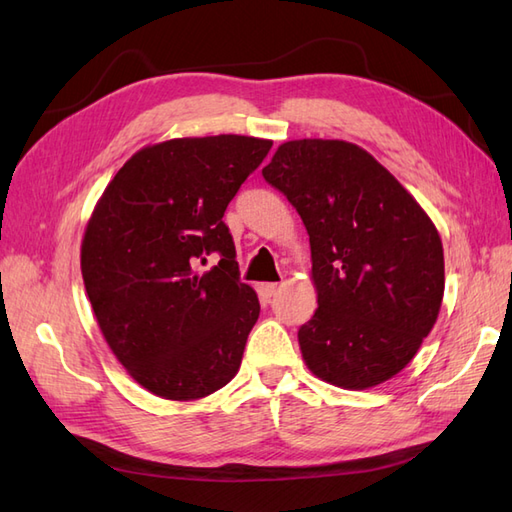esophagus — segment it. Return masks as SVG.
I'll list each match as a JSON object with an SVG mask.
<instances>
[{
  "label": "esophagus",
  "instance_id": "obj_1",
  "mask_svg": "<svg viewBox=\"0 0 512 512\" xmlns=\"http://www.w3.org/2000/svg\"><path fill=\"white\" fill-rule=\"evenodd\" d=\"M275 290H277V284H260L258 286V294L262 299H271L273 294H275Z\"/></svg>",
  "mask_w": 512,
  "mask_h": 512
}]
</instances>
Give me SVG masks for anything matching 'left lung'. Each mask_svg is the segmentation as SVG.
<instances>
[{"label": "left lung", "mask_w": 512, "mask_h": 512, "mask_svg": "<svg viewBox=\"0 0 512 512\" xmlns=\"http://www.w3.org/2000/svg\"><path fill=\"white\" fill-rule=\"evenodd\" d=\"M262 177L299 211L312 245L318 309L299 329L307 367L356 391L399 374L444 294L442 241L427 213L346 141H288Z\"/></svg>", "instance_id": "8db88e82"}]
</instances>
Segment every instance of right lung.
Listing matches in <instances>:
<instances>
[{
	"label": "right lung",
	"mask_w": 512,
	"mask_h": 512,
	"mask_svg": "<svg viewBox=\"0 0 512 512\" xmlns=\"http://www.w3.org/2000/svg\"><path fill=\"white\" fill-rule=\"evenodd\" d=\"M271 141L220 134L145 147L119 168L81 247L87 297L128 374L188 401L228 384L260 314L224 211ZM207 255L216 267L198 274Z\"/></svg>",
	"instance_id": "add662e5"
}]
</instances>
